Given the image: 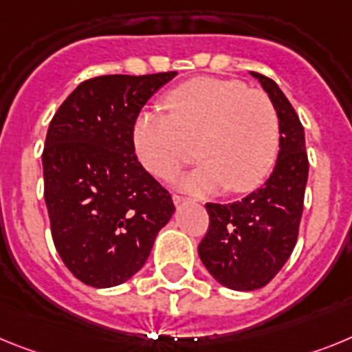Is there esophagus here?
<instances>
[{"label":"esophagus","instance_id":"obj_1","mask_svg":"<svg viewBox=\"0 0 352 352\" xmlns=\"http://www.w3.org/2000/svg\"><path fill=\"white\" fill-rule=\"evenodd\" d=\"M172 200H173V204H175V206H180V204H188V201H191L189 198L180 197V195H173Z\"/></svg>","mask_w":352,"mask_h":352}]
</instances>
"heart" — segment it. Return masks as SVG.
Listing matches in <instances>:
<instances>
[{
  "label": "heart",
  "instance_id": "b5f03b06",
  "mask_svg": "<svg viewBox=\"0 0 352 352\" xmlns=\"http://www.w3.org/2000/svg\"><path fill=\"white\" fill-rule=\"evenodd\" d=\"M164 104L168 115L146 111L134 122V151L146 172L172 175L195 143L201 164L173 180L189 193H246L271 172L280 122L264 91L235 79L195 78L170 91Z\"/></svg>",
  "mask_w": 352,
  "mask_h": 352
}]
</instances>
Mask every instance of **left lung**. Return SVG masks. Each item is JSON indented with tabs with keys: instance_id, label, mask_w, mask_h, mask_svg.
Listing matches in <instances>:
<instances>
[{
	"instance_id": "1",
	"label": "left lung",
	"mask_w": 352,
	"mask_h": 352,
	"mask_svg": "<svg viewBox=\"0 0 352 352\" xmlns=\"http://www.w3.org/2000/svg\"><path fill=\"white\" fill-rule=\"evenodd\" d=\"M269 96L280 122V152L264 186L234 204H207L209 232L198 255L212 278L232 290L267 285L298 239L308 180L305 129L273 79L250 72Z\"/></svg>"
}]
</instances>
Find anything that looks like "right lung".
<instances>
[{
    "mask_svg": "<svg viewBox=\"0 0 352 352\" xmlns=\"http://www.w3.org/2000/svg\"><path fill=\"white\" fill-rule=\"evenodd\" d=\"M175 76L88 79L49 124L42 166L51 234L63 264L87 285L108 289L134 276L175 212L133 143L140 109Z\"/></svg>",
    "mask_w": 352,
    "mask_h": 352,
    "instance_id": "right-lung-1",
    "label": "right lung"
}]
</instances>
